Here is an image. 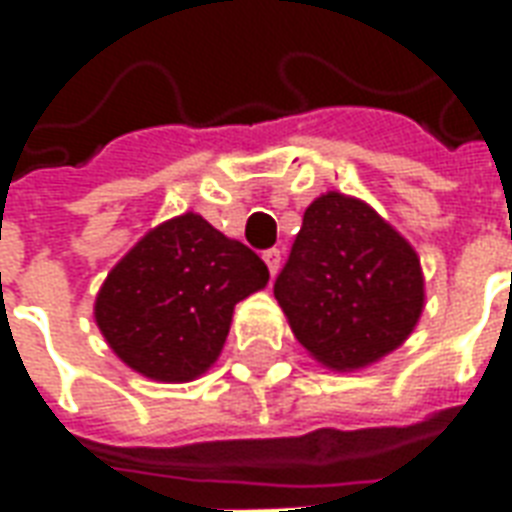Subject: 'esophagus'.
Returning a JSON list of instances; mask_svg holds the SVG:
<instances>
[{
  "instance_id": "34e87169",
  "label": "esophagus",
  "mask_w": 512,
  "mask_h": 512,
  "mask_svg": "<svg viewBox=\"0 0 512 512\" xmlns=\"http://www.w3.org/2000/svg\"><path fill=\"white\" fill-rule=\"evenodd\" d=\"M263 260H266L271 277H277L279 266H282V252H279V249H268V252H263Z\"/></svg>"
}]
</instances>
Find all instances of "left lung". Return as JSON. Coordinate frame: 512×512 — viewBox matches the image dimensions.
<instances>
[{"instance_id":"left-lung-1","label":"left lung","mask_w":512,"mask_h":512,"mask_svg":"<svg viewBox=\"0 0 512 512\" xmlns=\"http://www.w3.org/2000/svg\"><path fill=\"white\" fill-rule=\"evenodd\" d=\"M274 296L315 362L354 373L406 343L425 277L417 249L376 208L326 191L304 211Z\"/></svg>"}]
</instances>
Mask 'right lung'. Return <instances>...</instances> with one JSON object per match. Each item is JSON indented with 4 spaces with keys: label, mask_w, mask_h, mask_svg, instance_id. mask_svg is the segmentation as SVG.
Returning <instances> with one entry per match:
<instances>
[{
    "label": "right lung",
    "mask_w": 512,
    "mask_h": 512,
    "mask_svg": "<svg viewBox=\"0 0 512 512\" xmlns=\"http://www.w3.org/2000/svg\"><path fill=\"white\" fill-rule=\"evenodd\" d=\"M268 285V268L200 213L147 230L95 296V323L139 376L186 384L208 373L230 334L238 301Z\"/></svg>",
    "instance_id": "add662e5"
}]
</instances>
